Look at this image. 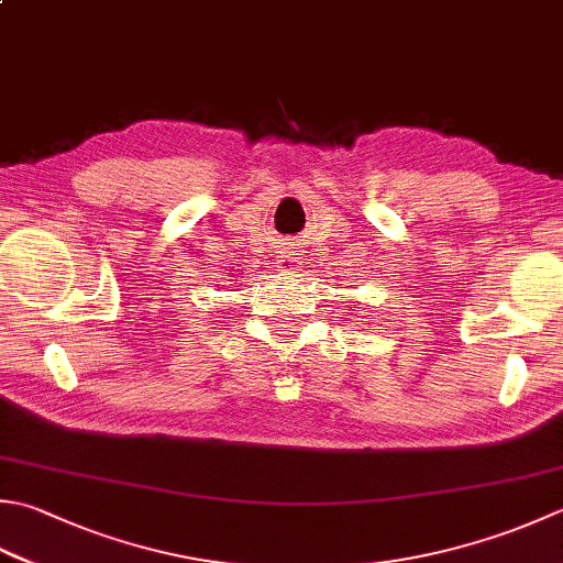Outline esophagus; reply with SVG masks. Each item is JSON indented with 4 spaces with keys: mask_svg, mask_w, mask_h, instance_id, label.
I'll list each match as a JSON object with an SVG mask.
<instances>
[{
    "mask_svg": "<svg viewBox=\"0 0 563 563\" xmlns=\"http://www.w3.org/2000/svg\"><path fill=\"white\" fill-rule=\"evenodd\" d=\"M302 253H300V249L297 246H283L280 251H278V266L285 271V273H290V271H297L302 266Z\"/></svg>",
    "mask_w": 563,
    "mask_h": 563,
    "instance_id": "obj_1",
    "label": "esophagus"
}]
</instances>
